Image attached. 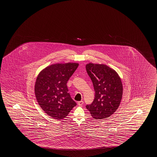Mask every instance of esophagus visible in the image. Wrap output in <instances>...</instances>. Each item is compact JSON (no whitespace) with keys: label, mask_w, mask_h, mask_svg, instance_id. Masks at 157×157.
Masks as SVG:
<instances>
[{"label":"esophagus","mask_w":157,"mask_h":157,"mask_svg":"<svg viewBox=\"0 0 157 157\" xmlns=\"http://www.w3.org/2000/svg\"><path fill=\"white\" fill-rule=\"evenodd\" d=\"M83 104H84V101H79L78 102V105H79V106L82 105Z\"/></svg>","instance_id":"esophagus-1"}]
</instances>
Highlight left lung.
Instances as JSON below:
<instances>
[{
	"label": "left lung",
	"instance_id": "1",
	"mask_svg": "<svg viewBox=\"0 0 157 157\" xmlns=\"http://www.w3.org/2000/svg\"><path fill=\"white\" fill-rule=\"evenodd\" d=\"M86 67L95 91L94 101L86 108L95 119L109 117L118 108L121 101V79L114 69L105 64L89 63Z\"/></svg>",
	"mask_w": 157,
	"mask_h": 157
}]
</instances>
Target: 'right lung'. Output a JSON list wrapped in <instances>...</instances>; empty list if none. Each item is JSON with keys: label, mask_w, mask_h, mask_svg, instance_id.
Returning a JSON list of instances; mask_svg holds the SVG:
<instances>
[{"label": "right lung", "mask_w": 157, "mask_h": 157, "mask_svg": "<svg viewBox=\"0 0 157 157\" xmlns=\"http://www.w3.org/2000/svg\"><path fill=\"white\" fill-rule=\"evenodd\" d=\"M79 65L56 63L43 69L36 79L34 92L41 109L53 118H65L77 104L68 93L67 83Z\"/></svg>", "instance_id": "1"}]
</instances>
